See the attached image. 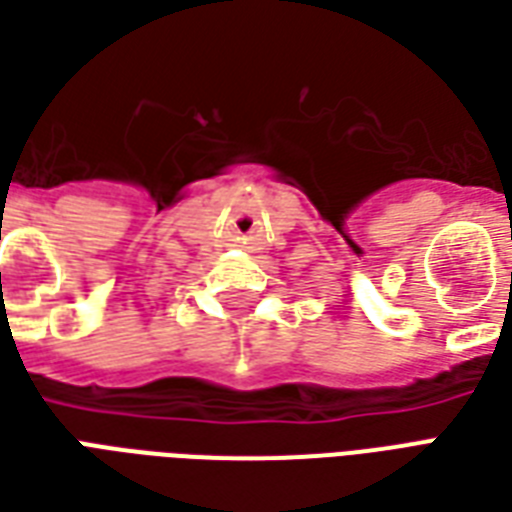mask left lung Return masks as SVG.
I'll list each match as a JSON object with an SVG mask.
<instances>
[{"instance_id": "left-lung-1", "label": "left lung", "mask_w": 512, "mask_h": 512, "mask_svg": "<svg viewBox=\"0 0 512 512\" xmlns=\"http://www.w3.org/2000/svg\"><path fill=\"white\" fill-rule=\"evenodd\" d=\"M510 277H512V274H510Z\"/></svg>"}]
</instances>
